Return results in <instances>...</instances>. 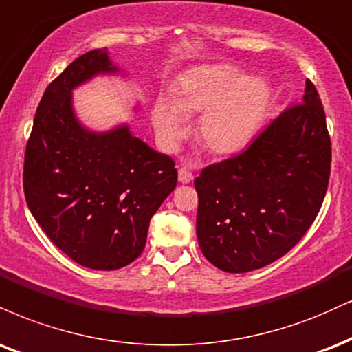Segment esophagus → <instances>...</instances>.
<instances>
[{"mask_svg": "<svg viewBox=\"0 0 352 352\" xmlns=\"http://www.w3.org/2000/svg\"><path fill=\"white\" fill-rule=\"evenodd\" d=\"M179 180L182 184H190L193 180V172L188 167H179Z\"/></svg>", "mask_w": 352, "mask_h": 352, "instance_id": "esophagus-1", "label": "esophagus"}]
</instances>
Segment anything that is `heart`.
Segmentation results:
<instances>
[{
    "label": "heart",
    "mask_w": 352,
    "mask_h": 352,
    "mask_svg": "<svg viewBox=\"0 0 352 352\" xmlns=\"http://www.w3.org/2000/svg\"><path fill=\"white\" fill-rule=\"evenodd\" d=\"M269 107V88L259 78H244L231 65H205L185 74L173 101L159 100L152 111L157 134L167 147L185 133L184 114L203 111L197 124L200 141L213 152H231L244 146L259 128Z\"/></svg>",
    "instance_id": "heart-1"
}]
</instances>
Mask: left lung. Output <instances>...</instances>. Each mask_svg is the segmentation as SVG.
<instances>
[{"mask_svg":"<svg viewBox=\"0 0 352 352\" xmlns=\"http://www.w3.org/2000/svg\"><path fill=\"white\" fill-rule=\"evenodd\" d=\"M331 173V138L315 85L244 151L195 179L201 252L224 272L280 259L318 217Z\"/></svg>","mask_w":352,"mask_h":352,"instance_id":"8db88e82","label":"left lung"}]
</instances>
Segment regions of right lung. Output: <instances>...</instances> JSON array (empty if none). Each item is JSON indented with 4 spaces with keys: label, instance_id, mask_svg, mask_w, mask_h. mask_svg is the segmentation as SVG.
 <instances>
[{
    "label": "right lung",
    "instance_id": "1",
    "mask_svg": "<svg viewBox=\"0 0 352 352\" xmlns=\"http://www.w3.org/2000/svg\"><path fill=\"white\" fill-rule=\"evenodd\" d=\"M116 70L107 49L80 55L42 95L24 152L28 206L47 238L80 265L116 270L144 251L151 218L177 185L175 162L126 126L83 129L72 90Z\"/></svg>",
    "mask_w": 352,
    "mask_h": 352
}]
</instances>
